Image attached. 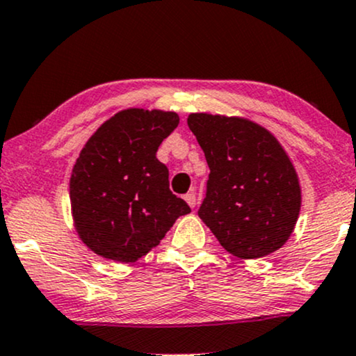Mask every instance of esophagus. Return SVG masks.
<instances>
[{
	"mask_svg": "<svg viewBox=\"0 0 356 356\" xmlns=\"http://www.w3.org/2000/svg\"><path fill=\"white\" fill-rule=\"evenodd\" d=\"M185 202L188 203V207H190V208H195V204H196V196H195V193H188V195H185Z\"/></svg>",
	"mask_w": 356,
	"mask_h": 356,
	"instance_id": "obj_1",
	"label": "esophagus"
}]
</instances>
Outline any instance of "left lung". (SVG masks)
<instances>
[{
  "instance_id": "obj_1",
  "label": "left lung",
  "mask_w": 356,
  "mask_h": 356,
  "mask_svg": "<svg viewBox=\"0 0 356 356\" xmlns=\"http://www.w3.org/2000/svg\"><path fill=\"white\" fill-rule=\"evenodd\" d=\"M188 127L210 166L203 223L241 260L282 248L298 220L302 186L277 136L243 116L190 113Z\"/></svg>"
}]
</instances>
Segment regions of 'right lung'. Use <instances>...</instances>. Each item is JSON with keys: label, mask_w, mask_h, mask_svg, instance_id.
Returning a JSON list of instances; mask_svg holds the SVG:
<instances>
[{"label": "right lung", "mask_w": 356, "mask_h": 356, "mask_svg": "<svg viewBox=\"0 0 356 356\" xmlns=\"http://www.w3.org/2000/svg\"><path fill=\"white\" fill-rule=\"evenodd\" d=\"M175 111L128 108L86 141L70 178L79 240L106 260L135 263L160 245L190 207L170 191L158 146L178 127Z\"/></svg>", "instance_id": "right-lung-1"}]
</instances>
